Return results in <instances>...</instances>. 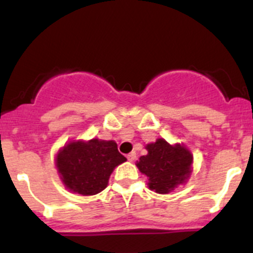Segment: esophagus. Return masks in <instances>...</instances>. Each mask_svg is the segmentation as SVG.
<instances>
[{
    "mask_svg": "<svg viewBox=\"0 0 253 253\" xmlns=\"http://www.w3.org/2000/svg\"><path fill=\"white\" fill-rule=\"evenodd\" d=\"M127 159H128L129 162H133L134 159H136V152H131V153L127 154Z\"/></svg>",
    "mask_w": 253,
    "mask_h": 253,
    "instance_id": "esophagus-1",
    "label": "esophagus"
}]
</instances>
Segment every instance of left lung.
I'll use <instances>...</instances> for the list:
<instances>
[{
	"instance_id": "obj_1",
	"label": "left lung",
	"mask_w": 253,
	"mask_h": 253,
	"mask_svg": "<svg viewBox=\"0 0 253 253\" xmlns=\"http://www.w3.org/2000/svg\"><path fill=\"white\" fill-rule=\"evenodd\" d=\"M148 153L136 162L142 174L148 176V188L158 194H168L185 184L193 171L192 152L184 144H170L158 138L146 146Z\"/></svg>"
}]
</instances>
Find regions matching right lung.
I'll list each match as a JSON object with an SVG mask.
<instances>
[{
	"instance_id": "1",
	"label": "right lung",
	"mask_w": 253,
	"mask_h": 253,
	"mask_svg": "<svg viewBox=\"0 0 253 253\" xmlns=\"http://www.w3.org/2000/svg\"><path fill=\"white\" fill-rule=\"evenodd\" d=\"M126 161L115 141L78 139L59 149L55 167L65 189L87 197L102 192L114 169Z\"/></svg>"
}]
</instances>
